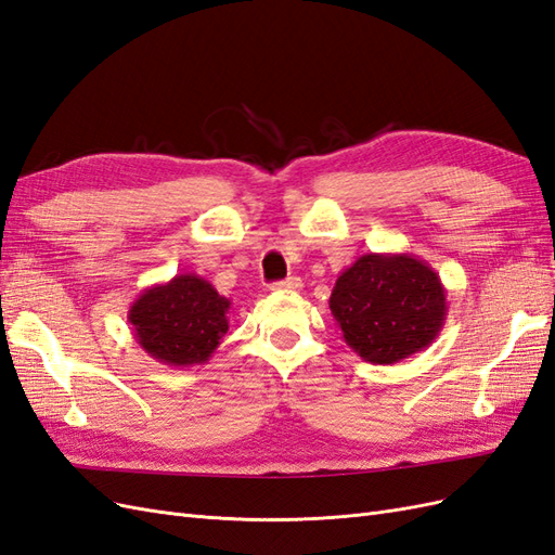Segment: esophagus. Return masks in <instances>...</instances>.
I'll list each match as a JSON object with an SVG mask.
<instances>
[{
    "mask_svg": "<svg viewBox=\"0 0 555 555\" xmlns=\"http://www.w3.org/2000/svg\"><path fill=\"white\" fill-rule=\"evenodd\" d=\"M300 287H304V280L300 278H287L273 284V289H280V292H300Z\"/></svg>",
    "mask_w": 555,
    "mask_h": 555,
    "instance_id": "obj_1",
    "label": "esophagus"
}]
</instances>
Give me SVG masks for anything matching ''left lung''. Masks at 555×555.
Instances as JSON below:
<instances>
[{"label": "left lung", "mask_w": 555, "mask_h": 555, "mask_svg": "<svg viewBox=\"0 0 555 555\" xmlns=\"http://www.w3.org/2000/svg\"><path fill=\"white\" fill-rule=\"evenodd\" d=\"M328 308L343 340L379 365L430 347L449 310L440 275L405 251L359 257L335 280Z\"/></svg>", "instance_id": "left-lung-1"}]
</instances>
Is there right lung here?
<instances>
[{
    "instance_id": "1",
    "label": "right lung",
    "mask_w": 555,
    "mask_h": 555,
    "mask_svg": "<svg viewBox=\"0 0 555 555\" xmlns=\"http://www.w3.org/2000/svg\"><path fill=\"white\" fill-rule=\"evenodd\" d=\"M231 300L208 280L180 273L153 284L133 300L127 319L133 338L147 357L164 365L190 367L208 363L229 331Z\"/></svg>"
}]
</instances>
